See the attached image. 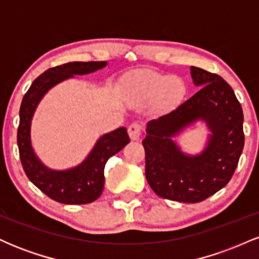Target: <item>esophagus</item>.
<instances>
[{
  "label": "esophagus",
  "mask_w": 259,
  "mask_h": 259,
  "mask_svg": "<svg viewBox=\"0 0 259 259\" xmlns=\"http://www.w3.org/2000/svg\"><path fill=\"white\" fill-rule=\"evenodd\" d=\"M141 129L142 126L140 125L139 123H136V121L127 127V133H129L130 139H132L133 141H138V140H140V136H141Z\"/></svg>",
  "instance_id": "34e87169"
}]
</instances>
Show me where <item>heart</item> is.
I'll use <instances>...</instances> for the list:
<instances>
[{
	"label": "heart",
	"instance_id": "heart-1",
	"mask_svg": "<svg viewBox=\"0 0 259 259\" xmlns=\"http://www.w3.org/2000/svg\"><path fill=\"white\" fill-rule=\"evenodd\" d=\"M127 89L138 96L158 97L164 94L168 100H175L183 94L184 85L178 79L168 76L144 75L130 81Z\"/></svg>",
	"mask_w": 259,
	"mask_h": 259
}]
</instances>
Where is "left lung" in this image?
Listing matches in <instances>:
<instances>
[{
    "label": "left lung",
    "mask_w": 259,
    "mask_h": 259,
    "mask_svg": "<svg viewBox=\"0 0 259 259\" xmlns=\"http://www.w3.org/2000/svg\"><path fill=\"white\" fill-rule=\"evenodd\" d=\"M190 74L200 90L173 111L148 121L142 145L151 189L167 200L196 203L229 183L245 135L242 108L231 86L201 68L191 67ZM198 122L210 133L206 144L201 153L186 154L174 139Z\"/></svg>",
    "instance_id": "1"
}]
</instances>
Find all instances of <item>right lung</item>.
<instances>
[{
  "label": "right lung",
  "mask_w": 259,
  "mask_h": 259,
  "mask_svg": "<svg viewBox=\"0 0 259 259\" xmlns=\"http://www.w3.org/2000/svg\"><path fill=\"white\" fill-rule=\"evenodd\" d=\"M107 62H70L47 69L34 80L20 105L17 142L26 177L50 198L64 204H85L96 201L105 186L107 160L130 142L126 127L103 134L81 163L67 169H52L37 157L31 142V124L38 103L56 85L75 75L102 69Z\"/></svg>",
  "instance_id": "right-lung-1"
}]
</instances>
